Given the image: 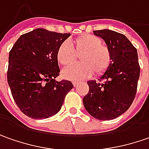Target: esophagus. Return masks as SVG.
<instances>
[{"label":"esophagus","instance_id":"34e87169","mask_svg":"<svg viewBox=\"0 0 149 149\" xmlns=\"http://www.w3.org/2000/svg\"><path fill=\"white\" fill-rule=\"evenodd\" d=\"M72 83H73V86H74L75 87H76V86H77L80 84L79 81H73Z\"/></svg>","mask_w":149,"mask_h":149}]
</instances>
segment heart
Returning a JSON list of instances; mask_svg holds the SVG:
<instances>
[{"mask_svg": "<svg viewBox=\"0 0 149 149\" xmlns=\"http://www.w3.org/2000/svg\"><path fill=\"white\" fill-rule=\"evenodd\" d=\"M80 57L81 64L66 68L63 77L72 81H80L89 77L95 72L96 76L105 73L112 63V54L108 46L102 44V39L93 34H82L70 41L63 43L57 50L56 58L60 65L69 67Z\"/></svg>", "mask_w": 149, "mask_h": 149, "instance_id": "heart-1", "label": "heart"}]
</instances>
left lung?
Instances as JSON below:
<instances>
[{"mask_svg": "<svg viewBox=\"0 0 149 149\" xmlns=\"http://www.w3.org/2000/svg\"><path fill=\"white\" fill-rule=\"evenodd\" d=\"M112 54L110 68L96 81H87L89 92L83 98L86 110L100 120H114L130 107L135 98L140 74L137 49L124 34L110 29L95 30Z\"/></svg>", "mask_w": 149, "mask_h": 149, "instance_id": "8db88e82", "label": "left lung"}]
</instances>
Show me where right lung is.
Instances as JSON below:
<instances>
[{"label": "right lung", "mask_w": 149, "mask_h": 149, "mask_svg": "<svg viewBox=\"0 0 149 149\" xmlns=\"http://www.w3.org/2000/svg\"><path fill=\"white\" fill-rule=\"evenodd\" d=\"M70 35L36 29L22 34L10 51L8 84L25 116L46 119L56 115L73 88L70 81H55L60 72L57 50Z\"/></svg>", "instance_id": "obj_1"}]
</instances>
